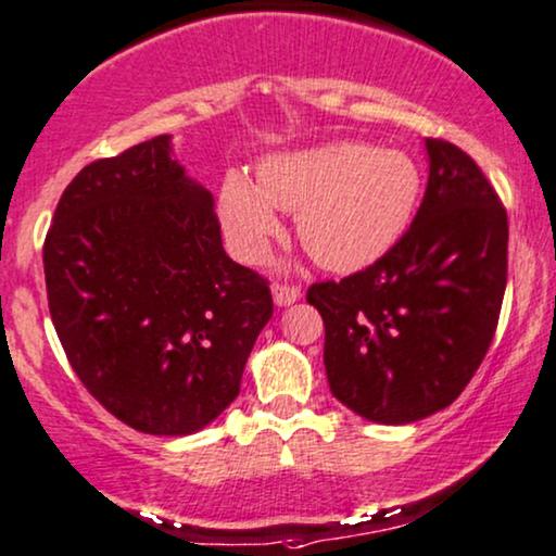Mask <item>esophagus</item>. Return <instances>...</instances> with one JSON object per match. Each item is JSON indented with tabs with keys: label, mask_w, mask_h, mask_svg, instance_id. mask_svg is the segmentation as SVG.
Here are the masks:
<instances>
[{
	"label": "esophagus",
	"mask_w": 556,
	"mask_h": 556,
	"mask_svg": "<svg viewBox=\"0 0 556 556\" xmlns=\"http://www.w3.org/2000/svg\"><path fill=\"white\" fill-rule=\"evenodd\" d=\"M271 294L277 305H292V302H298L302 298V290L298 285H290V282H274Z\"/></svg>",
	"instance_id": "34e87169"
}]
</instances>
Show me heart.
<instances>
[{
    "label": "heart",
    "mask_w": 556,
    "mask_h": 556,
    "mask_svg": "<svg viewBox=\"0 0 556 556\" xmlns=\"http://www.w3.org/2000/svg\"><path fill=\"white\" fill-rule=\"evenodd\" d=\"M424 177L400 149L336 140L262 161L258 185L228 174L220 217L243 262L258 264L282 233L277 210L298 213V236L333 271L375 264L400 241L416 213Z\"/></svg>",
    "instance_id": "obj_1"
}]
</instances>
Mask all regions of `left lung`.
Wrapping results in <instances>:
<instances>
[{"label": "left lung", "mask_w": 556, "mask_h": 556, "mask_svg": "<svg viewBox=\"0 0 556 556\" xmlns=\"http://www.w3.org/2000/svg\"><path fill=\"white\" fill-rule=\"evenodd\" d=\"M428 187L384 256L307 302L326 323L336 400L375 424H413L452 405L493 343L508 279V215L472 156L426 138Z\"/></svg>", "instance_id": "obj_1"}]
</instances>
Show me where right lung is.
Segmentation results:
<instances>
[{
    "mask_svg": "<svg viewBox=\"0 0 556 556\" xmlns=\"http://www.w3.org/2000/svg\"><path fill=\"white\" fill-rule=\"evenodd\" d=\"M213 205L156 136L84 166L48 228L61 346L89 395L136 431L187 435L220 416L274 313L269 282L223 249Z\"/></svg>",
    "mask_w": 556,
    "mask_h": 556,
    "instance_id": "add662e5",
    "label": "right lung"
}]
</instances>
